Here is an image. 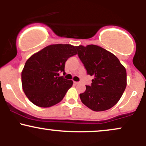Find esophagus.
<instances>
[{"label": "esophagus", "instance_id": "34e87169", "mask_svg": "<svg viewBox=\"0 0 146 146\" xmlns=\"http://www.w3.org/2000/svg\"><path fill=\"white\" fill-rule=\"evenodd\" d=\"M74 84H79L80 82H74Z\"/></svg>", "mask_w": 146, "mask_h": 146}]
</instances>
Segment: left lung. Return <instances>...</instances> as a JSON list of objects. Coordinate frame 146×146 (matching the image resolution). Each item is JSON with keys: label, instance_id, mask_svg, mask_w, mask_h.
<instances>
[{"label": "left lung", "instance_id": "obj_1", "mask_svg": "<svg viewBox=\"0 0 146 146\" xmlns=\"http://www.w3.org/2000/svg\"><path fill=\"white\" fill-rule=\"evenodd\" d=\"M78 55L93 76L90 86H86L84 93L80 94L85 106L94 111H104L114 106L126 87V71L118 58L104 48L90 44L75 46Z\"/></svg>", "mask_w": 146, "mask_h": 146}]
</instances>
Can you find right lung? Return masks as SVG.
Instances as JSON below:
<instances>
[{
  "mask_svg": "<svg viewBox=\"0 0 146 146\" xmlns=\"http://www.w3.org/2000/svg\"><path fill=\"white\" fill-rule=\"evenodd\" d=\"M76 54L75 46L71 44H52L27 60L21 74L22 86L33 104L47 108L62 100L73 82L60 73L65 74V62Z\"/></svg>",
  "mask_w": 146,
  "mask_h": 146,
  "instance_id": "add662e5",
  "label": "right lung"
}]
</instances>
